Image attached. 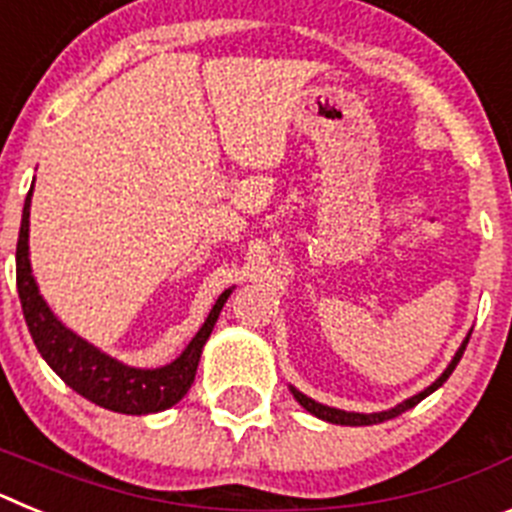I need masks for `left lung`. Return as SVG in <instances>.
Listing matches in <instances>:
<instances>
[{
	"instance_id": "left-lung-1",
	"label": "left lung",
	"mask_w": 512,
	"mask_h": 512,
	"mask_svg": "<svg viewBox=\"0 0 512 512\" xmlns=\"http://www.w3.org/2000/svg\"><path fill=\"white\" fill-rule=\"evenodd\" d=\"M467 343H469V336L464 338V343H461V346H459V351H456V356H454V359H451V364L446 366V372H443L441 377H438L436 382L431 384V387H425L423 392L413 395V397H410V400L400 402V405H395V408H392V410H382V413H346V410L328 408V405H320V402L310 400V397L302 395V392L295 390V387H289V390H292L295 400L300 402V405L307 410V413H312V415H315V418H320V420H328V423H336V425H374V423H384V420H392V418H397V415L405 413V410L415 408V405H418L420 400H425V397L431 395V392H436L438 387H441V384L451 377V372H454L456 364H459V359H461V354H464V348H467Z\"/></svg>"
}]
</instances>
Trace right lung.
I'll list each match as a JSON object with an SVG mask.
<instances>
[{
    "label": "right lung",
    "mask_w": 512,
    "mask_h": 512,
    "mask_svg": "<svg viewBox=\"0 0 512 512\" xmlns=\"http://www.w3.org/2000/svg\"><path fill=\"white\" fill-rule=\"evenodd\" d=\"M30 197H33V187L27 192L25 207H22L20 238H17V292H20L27 330H30L40 356L48 361V366L63 382L69 384L71 390L87 397L99 408L125 415H148L176 405L192 387L202 346L215 328L217 315L228 302L230 289H225L223 295L217 297L205 325L197 330V336L171 364L158 366V369H135V366L122 364L81 336H76L74 330L66 328L40 295L33 269H30V246H27V238H30Z\"/></svg>",
    "instance_id": "1"
}]
</instances>
